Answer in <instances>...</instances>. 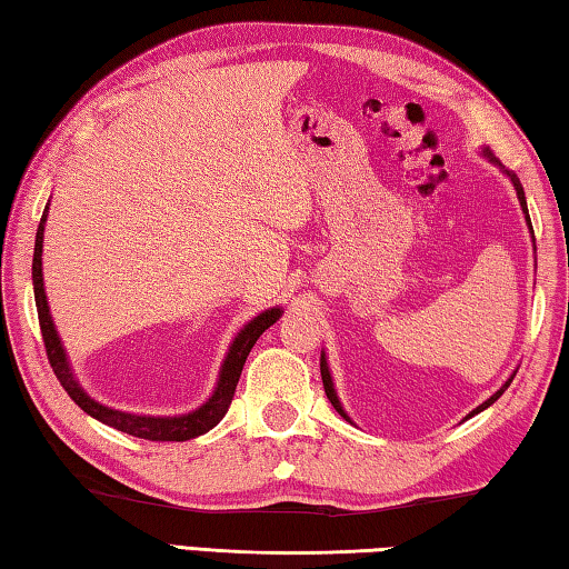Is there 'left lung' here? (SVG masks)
Returning <instances> with one entry per match:
<instances>
[{
    "label": "left lung",
    "instance_id": "left-lung-1",
    "mask_svg": "<svg viewBox=\"0 0 569 569\" xmlns=\"http://www.w3.org/2000/svg\"><path fill=\"white\" fill-rule=\"evenodd\" d=\"M487 152V156L489 158H492V152H489V150H485ZM507 176L509 178H512V182H515V188H517V196H519V203H522V208H525V213H527V200H525V190H522V186H519V180L512 176V172H509L507 170ZM527 220H529V216H527ZM529 228H532V226H529ZM321 379H323V389H326V397H329V401L333 403V409L336 411H339L341 413V417H346V413H343V409H341V403H339V399H336V391H333V383H331V373H329V366H326V359H323V356H321ZM509 387V381L505 383V387L502 389H499L497 393H495V397H489L485 403H481V407H477L475 411H471V413H479L481 409H487L489 407V403H495L499 397H502V393H505V389ZM471 413H469V417H471ZM346 419H349V417H346Z\"/></svg>",
    "mask_w": 569,
    "mask_h": 569
}]
</instances>
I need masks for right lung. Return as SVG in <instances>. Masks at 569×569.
<instances>
[{"instance_id": "obj_1", "label": "right lung", "mask_w": 569, "mask_h": 569, "mask_svg": "<svg viewBox=\"0 0 569 569\" xmlns=\"http://www.w3.org/2000/svg\"><path fill=\"white\" fill-rule=\"evenodd\" d=\"M44 220H47V210L40 220V228H37V240H34V261H32L34 303H37V316H40V329H42L47 359H50L54 377L62 383V389L70 393V399L82 411H88L90 417H94L102 423H108V427L124 431V435H132L138 439H148V441H186V439H196L200 435H206L208 429H213L216 423L226 417L230 401H233L240 371H243V363L248 359L250 349H253L258 336H261L268 326H273L278 321L281 308H271V311L256 316V319L236 336V341H233V346H230V351L223 361V369H220L218 389L200 409H196L192 413H186V417H168V419L138 417V413H124V411L108 409V407H102V403L92 401L88 393L80 389V383L74 381L70 366H67V359H64L60 336H57V331H54L50 306H47V296H44V283H42Z\"/></svg>"}]
</instances>
